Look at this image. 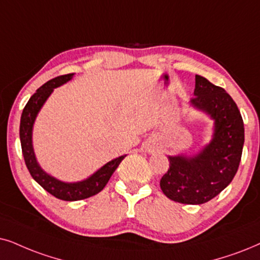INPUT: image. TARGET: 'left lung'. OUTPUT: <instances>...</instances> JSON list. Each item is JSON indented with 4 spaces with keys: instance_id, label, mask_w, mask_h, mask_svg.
Segmentation results:
<instances>
[{
    "instance_id": "8db88e82",
    "label": "left lung",
    "mask_w": 260,
    "mask_h": 260,
    "mask_svg": "<svg viewBox=\"0 0 260 260\" xmlns=\"http://www.w3.org/2000/svg\"><path fill=\"white\" fill-rule=\"evenodd\" d=\"M190 106L213 120L212 139L194 156H168L169 169L159 185L174 202L198 205L218 196L234 179L241 160L245 128L233 98L202 75H196Z\"/></svg>"
}]
</instances>
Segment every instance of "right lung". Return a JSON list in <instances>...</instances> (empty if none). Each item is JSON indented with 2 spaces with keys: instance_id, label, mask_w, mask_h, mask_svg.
Wrapping results in <instances>:
<instances>
[{
  "instance_id": "obj_1",
  "label": "right lung",
  "mask_w": 260,
  "mask_h": 260,
  "mask_svg": "<svg viewBox=\"0 0 260 260\" xmlns=\"http://www.w3.org/2000/svg\"><path fill=\"white\" fill-rule=\"evenodd\" d=\"M74 73L60 75L48 83H45L36 91V93L29 98L27 104H26L21 114L20 120V143L21 150L24 154V159L27 167L29 174L34 177L36 182H38L47 192L50 193L57 199L66 200V202H75V200H81L90 198V197L100 193L102 189L106 187L109 179L116 170L119 164L126 157L120 156L107 164H104L102 168L97 170L96 173L92 174L86 180L79 182H63L60 180L55 179L54 176L49 175L41 168L32 145V129H34V123L36 117L42 109L43 104L48 100L54 88L63 85L73 78Z\"/></svg>"
}]
</instances>
